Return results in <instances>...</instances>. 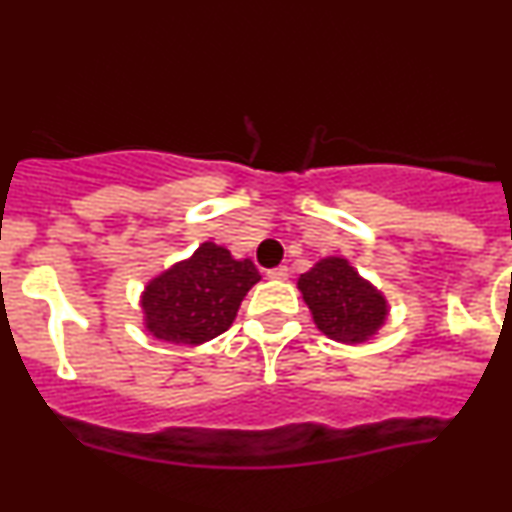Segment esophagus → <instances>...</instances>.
Wrapping results in <instances>:
<instances>
[{"mask_svg": "<svg viewBox=\"0 0 512 512\" xmlns=\"http://www.w3.org/2000/svg\"><path fill=\"white\" fill-rule=\"evenodd\" d=\"M267 276H269V279H274V281H284L286 276H289V269H286V267H274V269H269Z\"/></svg>", "mask_w": 512, "mask_h": 512, "instance_id": "1", "label": "esophagus"}]
</instances>
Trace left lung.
<instances>
[{"label":"left lung","instance_id":"1","mask_svg":"<svg viewBox=\"0 0 512 512\" xmlns=\"http://www.w3.org/2000/svg\"><path fill=\"white\" fill-rule=\"evenodd\" d=\"M298 291L313 322L325 337L342 344H363L385 325L387 298L363 279L344 257H325L298 279Z\"/></svg>","mask_w":512,"mask_h":512}]
</instances>
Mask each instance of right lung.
<instances>
[{
  "mask_svg": "<svg viewBox=\"0 0 512 512\" xmlns=\"http://www.w3.org/2000/svg\"><path fill=\"white\" fill-rule=\"evenodd\" d=\"M262 276L252 260H236L207 240L142 291L144 327L158 342L197 346L233 325L240 303Z\"/></svg>",
  "mask_w": 512,
  "mask_h": 512,
  "instance_id": "add662e5",
  "label": "right lung"
}]
</instances>
